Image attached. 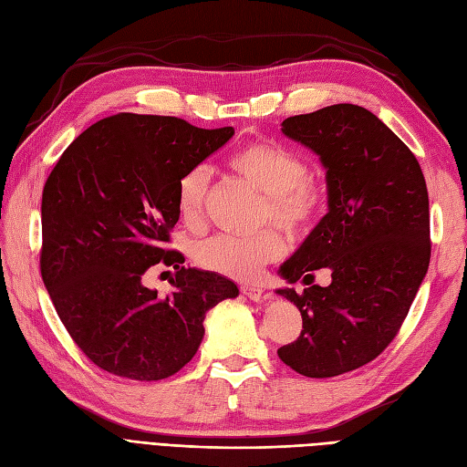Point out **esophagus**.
Instances as JSON below:
<instances>
[{
	"instance_id": "obj_1",
	"label": "esophagus",
	"mask_w": 467,
	"mask_h": 467,
	"mask_svg": "<svg viewBox=\"0 0 467 467\" xmlns=\"http://www.w3.org/2000/svg\"><path fill=\"white\" fill-rule=\"evenodd\" d=\"M242 292L253 302H261L265 298V290L257 285H242Z\"/></svg>"
}]
</instances>
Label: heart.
<instances>
[{"instance_id":"b5f03b06","label":"heart","mask_w":467,"mask_h":467,"mask_svg":"<svg viewBox=\"0 0 467 467\" xmlns=\"http://www.w3.org/2000/svg\"><path fill=\"white\" fill-rule=\"evenodd\" d=\"M230 169L261 194L265 206L263 222L273 220L290 234H306L319 220L325 206L321 182L306 173L298 155L266 142H253L239 148L228 161ZM210 171L196 165L182 175L177 187V210L187 223H199L204 216ZM286 253V239L275 228L255 235H216L199 244L194 261L210 273L235 280L255 278L261 268Z\"/></svg>"}]
</instances>
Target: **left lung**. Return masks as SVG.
Returning <instances> with one entry per match:
<instances>
[{"mask_svg": "<svg viewBox=\"0 0 467 467\" xmlns=\"http://www.w3.org/2000/svg\"><path fill=\"white\" fill-rule=\"evenodd\" d=\"M327 169L329 212L280 266L290 285L329 268V286L276 290L302 314L278 348L292 370L331 378L374 360L400 333L431 261L429 192L413 151L364 107L341 103L282 122Z\"/></svg>", "mask_w": 467, "mask_h": 467, "instance_id": "obj_1", "label": "left lung"}]
</instances>
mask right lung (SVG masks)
<instances>
[{"mask_svg":"<svg viewBox=\"0 0 467 467\" xmlns=\"http://www.w3.org/2000/svg\"><path fill=\"white\" fill-rule=\"evenodd\" d=\"M232 136V126L119 112L81 132L48 175L40 275L69 337L105 372L173 376L199 350L208 309L239 294L167 247L179 181ZM155 264L176 268L167 296L143 285Z\"/></svg>","mask_w":467,"mask_h":467,"instance_id":"1","label":"right lung"}]
</instances>
